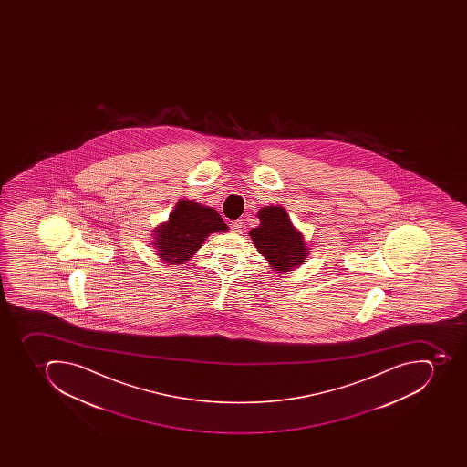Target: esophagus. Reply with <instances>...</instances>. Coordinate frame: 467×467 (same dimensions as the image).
Wrapping results in <instances>:
<instances>
[{
    "label": "esophagus",
    "instance_id": "34e87169",
    "mask_svg": "<svg viewBox=\"0 0 467 467\" xmlns=\"http://www.w3.org/2000/svg\"><path fill=\"white\" fill-rule=\"evenodd\" d=\"M229 228H231V232H234V234H239V232H241V229H243V222H231V224H229Z\"/></svg>",
    "mask_w": 467,
    "mask_h": 467
}]
</instances>
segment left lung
I'll return each instance as SVG.
<instances>
[{
    "label": "left lung",
    "instance_id": "8db88e82",
    "mask_svg": "<svg viewBox=\"0 0 467 467\" xmlns=\"http://www.w3.org/2000/svg\"><path fill=\"white\" fill-rule=\"evenodd\" d=\"M258 219L260 226L251 229L250 236L270 267L285 273L302 265L308 255V246L301 232L294 228L286 210L280 206L263 207Z\"/></svg>",
    "mask_w": 467,
    "mask_h": 467
}]
</instances>
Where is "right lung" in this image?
<instances>
[{"mask_svg":"<svg viewBox=\"0 0 467 467\" xmlns=\"http://www.w3.org/2000/svg\"><path fill=\"white\" fill-rule=\"evenodd\" d=\"M221 231H228V226L216 210L192 200H180L168 222L154 229V248L161 260L184 265L210 234Z\"/></svg>","mask_w":467,"mask_h":467,"instance_id":"right-lung-1","label":"right lung"}]
</instances>
